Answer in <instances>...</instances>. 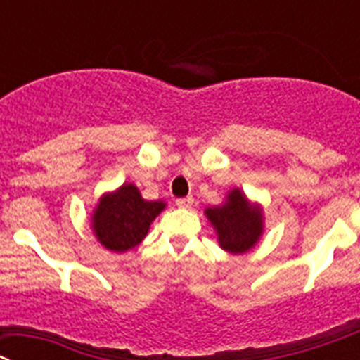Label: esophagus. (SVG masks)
<instances>
[{
	"instance_id": "34e87169",
	"label": "esophagus",
	"mask_w": 360,
	"mask_h": 360,
	"mask_svg": "<svg viewBox=\"0 0 360 360\" xmlns=\"http://www.w3.org/2000/svg\"><path fill=\"white\" fill-rule=\"evenodd\" d=\"M192 202H193V199L192 197H183V199H179L177 200V206H179V208H183V210H186V208H190V206H192Z\"/></svg>"
}]
</instances>
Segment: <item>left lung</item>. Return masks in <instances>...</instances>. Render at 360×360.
Wrapping results in <instances>:
<instances>
[{
    "instance_id": "obj_1",
    "label": "left lung",
    "mask_w": 360,
    "mask_h": 360,
    "mask_svg": "<svg viewBox=\"0 0 360 360\" xmlns=\"http://www.w3.org/2000/svg\"><path fill=\"white\" fill-rule=\"evenodd\" d=\"M217 233L220 249L231 255H244L260 242L264 235V210L252 202L240 188H231L222 204L204 210Z\"/></svg>"
}]
</instances>
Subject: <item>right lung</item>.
I'll list each match as a JSON object with an SVG mask.
<instances>
[{
    "mask_svg": "<svg viewBox=\"0 0 360 360\" xmlns=\"http://www.w3.org/2000/svg\"><path fill=\"white\" fill-rule=\"evenodd\" d=\"M165 208L167 202L143 199L134 183H124L100 195L91 213L93 235L108 251L125 252L143 242Z\"/></svg>",
    "mask_w": 360,
    "mask_h": 360,
    "instance_id": "obj_1",
    "label": "right lung"
}]
</instances>
